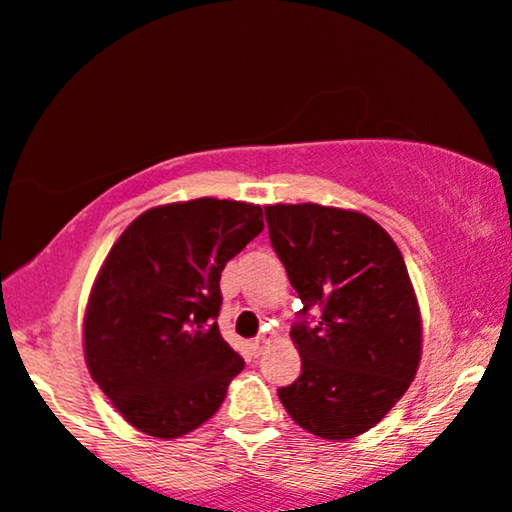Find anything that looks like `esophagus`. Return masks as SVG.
<instances>
[{
  "label": "esophagus",
  "mask_w": 512,
  "mask_h": 512,
  "mask_svg": "<svg viewBox=\"0 0 512 512\" xmlns=\"http://www.w3.org/2000/svg\"><path fill=\"white\" fill-rule=\"evenodd\" d=\"M274 342V335H271V332H264V335H260L257 339H252V353H255V356H260V353H264V349H267V346Z\"/></svg>",
  "instance_id": "1"
}]
</instances>
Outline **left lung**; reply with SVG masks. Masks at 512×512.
<instances>
[{
	"mask_svg": "<svg viewBox=\"0 0 512 512\" xmlns=\"http://www.w3.org/2000/svg\"><path fill=\"white\" fill-rule=\"evenodd\" d=\"M264 210L302 313L320 309L316 325L290 330L302 374L278 388V398L304 431L335 442L358 438L393 410L419 370L424 325L403 252L358 210L320 203Z\"/></svg>",
	"mask_w": 512,
	"mask_h": 512,
	"instance_id": "obj_1",
	"label": "left lung"
}]
</instances>
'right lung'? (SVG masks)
Instances as JSON below:
<instances>
[{
  "label": "right lung",
  "instance_id": "obj_1",
  "mask_svg": "<svg viewBox=\"0 0 512 512\" xmlns=\"http://www.w3.org/2000/svg\"><path fill=\"white\" fill-rule=\"evenodd\" d=\"M262 208L229 199L163 203L124 229L95 276L81 325L86 367L133 428L192 433L245 363L224 342L220 274L264 229Z\"/></svg>",
  "mask_w": 512,
  "mask_h": 512
}]
</instances>
